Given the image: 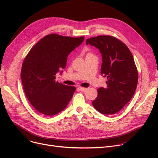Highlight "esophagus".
Returning a JSON list of instances; mask_svg holds the SVG:
<instances>
[{
    "label": "esophagus",
    "instance_id": "obj_1",
    "mask_svg": "<svg viewBox=\"0 0 158 158\" xmlns=\"http://www.w3.org/2000/svg\"><path fill=\"white\" fill-rule=\"evenodd\" d=\"M79 88L81 91H82V92H86V91H87L88 89L87 88H84V87H79Z\"/></svg>",
    "mask_w": 158,
    "mask_h": 158
}]
</instances>
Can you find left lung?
<instances>
[{"mask_svg": "<svg viewBox=\"0 0 158 158\" xmlns=\"http://www.w3.org/2000/svg\"><path fill=\"white\" fill-rule=\"evenodd\" d=\"M86 45L97 48L102 54L101 73L107 77V87L97 89L93 106L104 114L120 111L133 96L138 74L134 58L127 45L111 36H98L86 40Z\"/></svg>", "mask_w": 158, "mask_h": 158, "instance_id": "obj_1", "label": "left lung"}]
</instances>
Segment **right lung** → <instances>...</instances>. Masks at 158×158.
I'll list each match as a JSON object with an SVG mask.
<instances>
[{"mask_svg": "<svg viewBox=\"0 0 158 158\" xmlns=\"http://www.w3.org/2000/svg\"><path fill=\"white\" fill-rule=\"evenodd\" d=\"M85 38H72L51 34L41 38L30 50L21 70L23 91L31 105L46 116L59 113L67 106L76 87L56 81L61 74L67 57Z\"/></svg>", "mask_w": 158, "mask_h": 158, "instance_id": "obj_1", "label": "right lung"}]
</instances>
